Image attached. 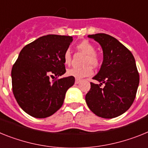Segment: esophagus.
I'll list each match as a JSON object with an SVG mask.
<instances>
[{
    "label": "esophagus",
    "mask_w": 148,
    "mask_h": 148,
    "mask_svg": "<svg viewBox=\"0 0 148 148\" xmlns=\"http://www.w3.org/2000/svg\"><path fill=\"white\" fill-rule=\"evenodd\" d=\"M80 81H81V79H75V84H78V83H80Z\"/></svg>",
    "instance_id": "1"
}]
</instances>
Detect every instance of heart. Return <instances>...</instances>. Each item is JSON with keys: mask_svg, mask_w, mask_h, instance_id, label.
Wrapping results in <instances>:
<instances>
[{"mask_svg": "<svg viewBox=\"0 0 148 148\" xmlns=\"http://www.w3.org/2000/svg\"><path fill=\"white\" fill-rule=\"evenodd\" d=\"M77 47L78 49L83 51L86 54H87V57L85 61L86 66L83 68H72L67 71V74L69 76L74 77L76 79H81L91 76L93 74L92 66L96 67L99 65L100 60L98 56L96 55L95 47L92 45L88 40H83L77 45ZM63 62L65 65H69L71 62V54L69 50H66L63 54Z\"/></svg>", "mask_w": 148, "mask_h": 148, "instance_id": "b5f03b06", "label": "heart"}]
</instances>
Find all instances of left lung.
<instances>
[{"mask_svg": "<svg viewBox=\"0 0 148 148\" xmlns=\"http://www.w3.org/2000/svg\"><path fill=\"white\" fill-rule=\"evenodd\" d=\"M101 45L103 60L93 77L100 83H91L86 95L90 110L103 119H113L129 110L136 97L139 74L132 53L116 38L105 33L88 35ZM103 83V88L100 86Z\"/></svg>", "mask_w": 148, "mask_h": 148, "instance_id": "left-lung-1", "label": "left lung"}]
</instances>
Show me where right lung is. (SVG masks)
<instances>
[{
    "label": "right lung",
    "instance_id": "1",
    "mask_svg": "<svg viewBox=\"0 0 148 148\" xmlns=\"http://www.w3.org/2000/svg\"><path fill=\"white\" fill-rule=\"evenodd\" d=\"M72 36L47 35L23 47L12 69V92L20 107L34 118L44 119L62 106L74 77L65 73L63 54ZM55 79L51 80V78Z\"/></svg>",
    "mask_w": 148,
    "mask_h": 148
}]
</instances>
